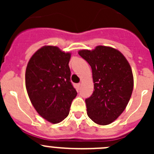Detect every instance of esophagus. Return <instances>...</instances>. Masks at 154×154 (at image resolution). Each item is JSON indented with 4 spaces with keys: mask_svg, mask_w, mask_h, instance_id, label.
Returning <instances> with one entry per match:
<instances>
[{
    "mask_svg": "<svg viewBox=\"0 0 154 154\" xmlns=\"http://www.w3.org/2000/svg\"><path fill=\"white\" fill-rule=\"evenodd\" d=\"M81 83H78V84H77V87H78V88H80V87H81Z\"/></svg>",
    "mask_w": 154,
    "mask_h": 154,
    "instance_id": "obj_1",
    "label": "esophagus"
}]
</instances>
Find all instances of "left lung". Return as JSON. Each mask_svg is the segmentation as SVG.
<instances>
[{
  "instance_id": "left-lung-1",
  "label": "left lung",
  "mask_w": 154,
  "mask_h": 154,
  "mask_svg": "<svg viewBox=\"0 0 154 154\" xmlns=\"http://www.w3.org/2000/svg\"><path fill=\"white\" fill-rule=\"evenodd\" d=\"M78 54L92 70L94 91L86 99L87 115L97 125H109L123 112L131 97V67L125 56L111 47L99 45Z\"/></svg>"
}]
</instances>
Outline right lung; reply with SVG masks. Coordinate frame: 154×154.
I'll return each instance as SVG.
<instances>
[{"label": "right lung", "instance_id": "right-lung-1", "mask_svg": "<svg viewBox=\"0 0 154 154\" xmlns=\"http://www.w3.org/2000/svg\"><path fill=\"white\" fill-rule=\"evenodd\" d=\"M71 54L55 46H44L29 60L25 73L27 94L37 112L57 124L69 114L77 93L71 82Z\"/></svg>", "mask_w": 154, "mask_h": 154}]
</instances>
